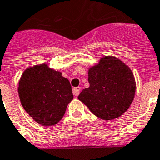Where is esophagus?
<instances>
[{"label":"esophagus","mask_w":160,"mask_h":160,"mask_svg":"<svg viewBox=\"0 0 160 160\" xmlns=\"http://www.w3.org/2000/svg\"><path fill=\"white\" fill-rule=\"evenodd\" d=\"M80 91H81V88L79 87H77V88H72V94L74 95L75 96H78L80 93Z\"/></svg>","instance_id":"34e87169"}]
</instances>
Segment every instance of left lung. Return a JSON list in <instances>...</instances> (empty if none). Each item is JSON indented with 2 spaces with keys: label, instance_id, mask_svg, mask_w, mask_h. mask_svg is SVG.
<instances>
[{
  "label": "left lung",
  "instance_id": "1",
  "mask_svg": "<svg viewBox=\"0 0 160 160\" xmlns=\"http://www.w3.org/2000/svg\"><path fill=\"white\" fill-rule=\"evenodd\" d=\"M88 82L90 87L83 89L78 98L101 119L118 118L128 110L135 96L132 72L113 56L102 57L90 68Z\"/></svg>",
  "mask_w": 160,
  "mask_h": 160
}]
</instances>
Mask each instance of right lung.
I'll return each instance as SVG.
<instances>
[{
    "instance_id": "right-lung-1",
    "label": "right lung",
    "mask_w": 160,
    "mask_h": 160,
    "mask_svg": "<svg viewBox=\"0 0 160 160\" xmlns=\"http://www.w3.org/2000/svg\"><path fill=\"white\" fill-rule=\"evenodd\" d=\"M18 92L25 111L43 126L56 124L73 98L69 81L46 64L28 68Z\"/></svg>"
}]
</instances>
